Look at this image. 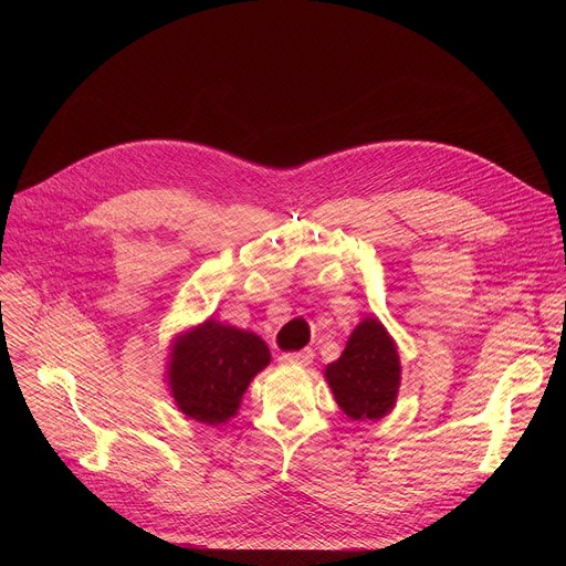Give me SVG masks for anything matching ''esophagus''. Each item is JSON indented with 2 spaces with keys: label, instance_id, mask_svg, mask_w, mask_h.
<instances>
[{
  "label": "esophagus",
  "instance_id": "obj_1",
  "mask_svg": "<svg viewBox=\"0 0 566 566\" xmlns=\"http://www.w3.org/2000/svg\"><path fill=\"white\" fill-rule=\"evenodd\" d=\"M282 365H297V367H306L313 363V352L311 349H302V352H293V354H282L280 356Z\"/></svg>",
  "mask_w": 566,
  "mask_h": 566
}]
</instances>
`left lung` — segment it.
<instances>
[{"mask_svg":"<svg viewBox=\"0 0 566 566\" xmlns=\"http://www.w3.org/2000/svg\"><path fill=\"white\" fill-rule=\"evenodd\" d=\"M325 380L352 421H378L394 410L400 358L396 340L378 317L358 322L340 358L325 367Z\"/></svg>","mask_w":566,"mask_h":566,"instance_id":"8db88e82","label":"left lung"}]
</instances>
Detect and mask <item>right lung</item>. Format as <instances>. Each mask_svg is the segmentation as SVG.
I'll return each instance as SVG.
<instances>
[{
    "label": "right lung",
    "instance_id": "obj_1",
    "mask_svg": "<svg viewBox=\"0 0 566 566\" xmlns=\"http://www.w3.org/2000/svg\"><path fill=\"white\" fill-rule=\"evenodd\" d=\"M269 363L258 334L208 317L172 338L166 382L188 419L217 428L237 417L251 380Z\"/></svg>",
    "mask_w": 566,
    "mask_h": 566
}]
</instances>
